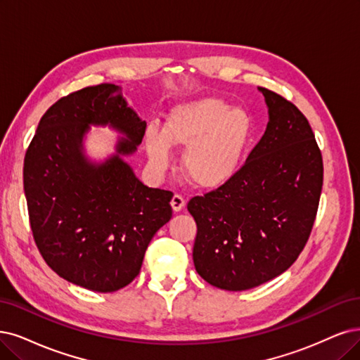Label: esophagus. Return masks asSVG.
<instances>
[{
  "label": "esophagus",
  "instance_id": "obj_1",
  "mask_svg": "<svg viewBox=\"0 0 360 360\" xmlns=\"http://www.w3.org/2000/svg\"><path fill=\"white\" fill-rule=\"evenodd\" d=\"M170 205H172V209L175 210V212H179V210H182V207L185 206V200H184V197L182 195H179V194H175L172 197V202H170Z\"/></svg>",
  "mask_w": 360,
  "mask_h": 360
}]
</instances>
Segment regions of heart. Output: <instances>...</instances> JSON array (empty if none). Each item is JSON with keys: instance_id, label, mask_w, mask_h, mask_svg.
<instances>
[{"instance_id": "obj_1", "label": "heart", "mask_w": 360, "mask_h": 360, "mask_svg": "<svg viewBox=\"0 0 360 360\" xmlns=\"http://www.w3.org/2000/svg\"><path fill=\"white\" fill-rule=\"evenodd\" d=\"M254 118L219 98H202L176 105L165 130L150 124L145 146L155 170L172 163V146L185 148L182 169L200 188H219L238 175L254 142Z\"/></svg>"}]
</instances>
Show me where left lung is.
I'll return each instance as SVG.
<instances>
[{
    "instance_id": "8db88e82",
    "label": "left lung",
    "mask_w": 360,
    "mask_h": 360,
    "mask_svg": "<svg viewBox=\"0 0 360 360\" xmlns=\"http://www.w3.org/2000/svg\"><path fill=\"white\" fill-rule=\"evenodd\" d=\"M269 123L229 184L193 197V259L207 283L246 290L294 264L309 240L323 184L322 154L307 118L277 93L258 87Z\"/></svg>"
}]
</instances>
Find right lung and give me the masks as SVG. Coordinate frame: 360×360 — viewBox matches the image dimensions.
Listing matches in <instances>:
<instances>
[{"instance_id":"obj_1","label":"right lung","mask_w":360,"mask_h":360,"mask_svg":"<svg viewBox=\"0 0 360 360\" xmlns=\"http://www.w3.org/2000/svg\"><path fill=\"white\" fill-rule=\"evenodd\" d=\"M90 125L122 135L98 164L84 153ZM146 123L122 87H84L53 103L25 155L23 187L39 254L65 281L114 292L139 274L154 234L172 218L166 190L143 185L124 157L136 151Z\"/></svg>"}]
</instances>
